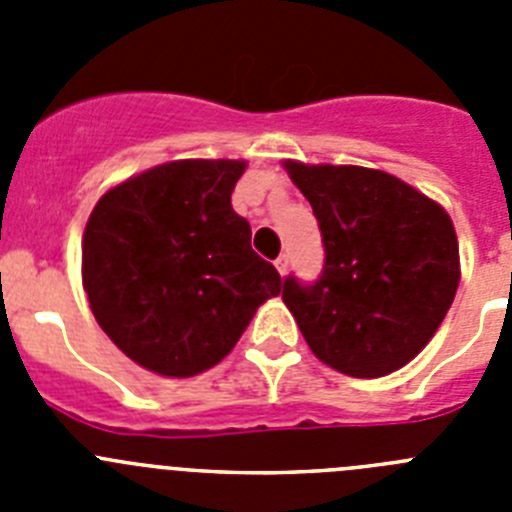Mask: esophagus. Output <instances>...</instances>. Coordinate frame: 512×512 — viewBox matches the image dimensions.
<instances>
[{
    "label": "esophagus",
    "mask_w": 512,
    "mask_h": 512,
    "mask_svg": "<svg viewBox=\"0 0 512 512\" xmlns=\"http://www.w3.org/2000/svg\"><path fill=\"white\" fill-rule=\"evenodd\" d=\"M274 266H277L279 274H287V269H289V256H287V253H282V256H279V259L274 261Z\"/></svg>",
    "instance_id": "obj_1"
}]
</instances>
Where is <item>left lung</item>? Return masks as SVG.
<instances>
[{
	"label": "left lung",
	"mask_w": 512,
	"mask_h": 512,
	"mask_svg": "<svg viewBox=\"0 0 512 512\" xmlns=\"http://www.w3.org/2000/svg\"><path fill=\"white\" fill-rule=\"evenodd\" d=\"M323 233L312 284L282 300L312 354L348 377H384L420 354L459 287V243L438 202L387 171L287 161Z\"/></svg>",
	"instance_id": "1"
}]
</instances>
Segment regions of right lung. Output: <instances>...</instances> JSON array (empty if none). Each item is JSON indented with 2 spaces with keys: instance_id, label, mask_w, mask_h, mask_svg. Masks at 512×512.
<instances>
[{
  "instance_id": "add662e5",
  "label": "right lung",
  "mask_w": 512,
  "mask_h": 512,
  "mask_svg": "<svg viewBox=\"0 0 512 512\" xmlns=\"http://www.w3.org/2000/svg\"><path fill=\"white\" fill-rule=\"evenodd\" d=\"M246 161L187 158L104 194L81 243L99 328L148 372L194 377L233 351L253 312L282 292L230 205Z\"/></svg>"
}]
</instances>
